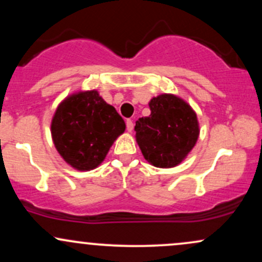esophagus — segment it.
<instances>
[{"instance_id": "esophagus-1", "label": "esophagus", "mask_w": 262, "mask_h": 262, "mask_svg": "<svg viewBox=\"0 0 262 262\" xmlns=\"http://www.w3.org/2000/svg\"><path fill=\"white\" fill-rule=\"evenodd\" d=\"M125 123H127V130L129 132V133H132V132H133V127H134L133 122H132L130 119H128V121Z\"/></svg>"}]
</instances>
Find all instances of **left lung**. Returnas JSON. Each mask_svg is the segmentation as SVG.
<instances>
[{"label": "left lung", "mask_w": 262, "mask_h": 262, "mask_svg": "<svg viewBox=\"0 0 262 262\" xmlns=\"http://www.w3.org/2000/svg\"><path fill=\"white\" fill-rule=\"evenodd\" d=\"M149 107L150 116L135 122V140L152 166L175 167L196 145L200 137L197 114L187 102L172 93L152 97Z\"/></svg>", "instance_id": "obj_1"}]
</instances>
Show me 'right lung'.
Returning a JSON list of instances; mask_svg holds the SVG:
<instances>
[{"instance_id": "add662e5", "label": "right lung", "mask_w": 262, "mask_h": 262, "mask_svg": "<svg viewBox=\"0 0 262 262\" xmlns=\"http://www.w3.org/2000/svg\"><path fill=\"white\" fill-rule=\"evenodd\" d=\"M124 130L122 117L96 90L77 91L65 97L56 107L50 124L53 143L60 156L79 171L100 166Z\"/></svg>"}]
</instances>
